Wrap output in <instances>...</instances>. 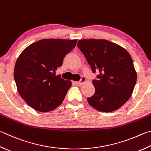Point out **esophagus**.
Masks as SVG:
<instances>
[{
  "label": "esophagus",
  "instance_id": "1",
  "mask_svg": "<svg viewBox=\"0 0 151 151\" xmlns=\"http://www.w3.org/2000/svg\"><path fill=\"white\" fill-rule=\"evenodd\" d=\"M85 81H86V79H85L84 76H81V81L79 82H76L75 83L76 85H78V86H81V85H82L84 83H85Z\"/></svg>",
  "mask_w": 151,
  "mask_h": 151
}]
</instances>
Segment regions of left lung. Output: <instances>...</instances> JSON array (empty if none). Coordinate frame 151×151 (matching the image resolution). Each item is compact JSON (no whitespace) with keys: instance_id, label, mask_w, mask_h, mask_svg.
<instances>
[{"instance_id":"1","label":"left lung","mask_w":151,"mask_h":151,"mask_svg":"<svg viewBox=\"0 0 151 151\" xmlns=\"http://www.w3.org/2000/svg\"><path fill=\"white\" fill-rule=\"evenodd\" d=\"M77 47L83 53L93 73L95 93L87 98L97 110L111 112L125 104L132 94L137 73L129 53L119 45L105 40H79Z\"/></svg>"}]
</instances>
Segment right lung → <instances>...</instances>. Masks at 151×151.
I'll list each match as a JSON object with an SVG mask.
<instances>
[{
	"label": "right lung",
	"instance_id": "1",
	"mask_svg": "<svg viewBox=\"0 0 151 151\" xmlns=\"http://www.w3.org/2000/svg\"><path fill=\"white\" fill-rule=\"evenodd\" d=\"M77 40L44 39L32 43L16 62L14 77L22 99L35 110H53L63 102L70 81L55 75Z\"/></svg>",
	"mask_w": 151,
	"mask_h": 151
}]
</instances>
